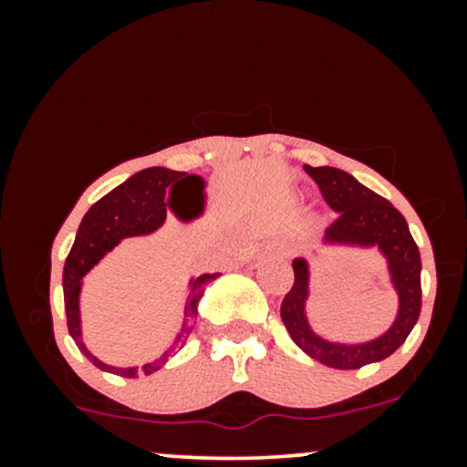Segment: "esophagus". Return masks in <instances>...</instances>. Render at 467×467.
Returning a JSON list of instances; mask_svg holds the SVG:
<instances>
[{"label": "esophagus", "instance_id": "esophagus-1", "mask_svg": "<svg viewBox=\"0 0 467 467\" xmlns=\"http://www.w3.org/2000/svg\"><path fill=\"white\" fill-rule=\"evenodd\" d=\"M292 252H294V248H292V245H289V244L281 245V254H283V256H289V254H292Z\"/></svg>", "mask_w": 467, "mask_h": 467}]
</instances>
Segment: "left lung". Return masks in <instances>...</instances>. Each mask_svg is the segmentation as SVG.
<instances>
[{"label":"left lung","instance_id":"left-lung-1","mask_svg":"<svg viewBox=\"0 0 467 467\" xmlns=\"http://www.w3.org/2000/svg\"><path fill=\"white\" fill-rule=\"evenodd\" d=\"M305 171L320 186L325 202L337 213L336 222L327 228L320 248H375L387 264L389 283L398 294V314L384 334L364 342L329 340L309 323L312 267L307 256H296L292 261L294 285L281 305V318L289 336L312 360L351 371L389 358L404 345L415 327L421 312L420 248L412 241L409 223L398 208L360 184L347 171L309 164H305Z\"/></svg>","mask_w":467,"mask_h":467}]
</instances>
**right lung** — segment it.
<instances>
[{
	"label": "right lung",
	"mask_w": 467,
	"mask_h": 467,
	"mask_svg": "<svg viewBox=\"0 0 467 467\" xmlns=\"http://www.w3.org/2000/svg\"><path fill=\"white\" fill-rule=\"evenodd\" d=\"M182 182H192V184L203 186V178L200 175H186L180 171L164 169V166H151V169L138 171L130 180L122 182L114 191L107 192L99 202L85 213L83 222L77 230V239H74L72 250H69L66 265H63V298H66V316H67V329L72 340L88 358L94 367L103 368L107 373L122 375V378H138V375H151L158 368L164 367L171 353L182 349L186 337L192 331V318L197 316V305L206 289V283H211L215 275H200L189 278V296L184 303V320H182L180 331L175 334L173 342L160 353L151 362L142 364V367H114L107 364L94 356L83 342V320H80V292H83V278L99 265L100 261L109 254L111 250L120 244L122 239L130 237H144V234H153L155 230L164 226L166 206L171 208V200L164 202L166 189L171 191Z\"/></svg>",
	"instance_id": "right-lung-1"
}]
</instances>
